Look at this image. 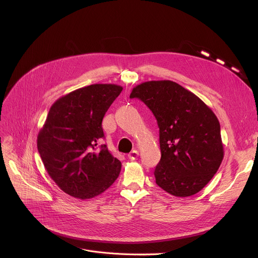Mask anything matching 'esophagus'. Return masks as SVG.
<instances>
[{"instance_id":"34e87169","label":"esophagus","mask_w":258,"mask_h":258,"mask_svg":"<svg viewBox=\"0 0 258 258\" xmlns=\"http://www.w3.org/2000/svg\"><path fill=\"white\" fill-rule=\"evenodd\" d=\"M139 156V152L137 151V150H134V151H132L128 155H127V157H128V159H131V160H135L137 157Z\"/></svg>"}]
</instances>
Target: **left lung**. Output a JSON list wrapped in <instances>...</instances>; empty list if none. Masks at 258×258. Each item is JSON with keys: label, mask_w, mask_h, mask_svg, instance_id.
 Masks as SVG:
<instances>
[{"label": "left lung", "mask_w": 258, "mask_h": 258, "mask_svg": "<svg viewBox=\"0 0 258 258\" xmlns=\"http://www.w3.org/2000/svg\"><path fill=\"white\" fill-rule=\"evenodd\" d=\"M154 114L159 127L161 159L157 185L176 197L201 191L224 158L220 125L212 110L195 94L171 81H152L133 89Z\"/></svg>", "instance_id": "obj_1"}]
</instances>
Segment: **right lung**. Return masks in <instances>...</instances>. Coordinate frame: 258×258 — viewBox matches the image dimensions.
Returning a JSON list of instances; mask_svg holds the SVG:
<instances>
[{"instance_id": "add662e5", "label": "right lung", "mask_w": 258, "mask_h": 258, "mask_svg": "<svg viewBox=\"0 0 258 258\" xmlns=\"http://www.w3.org/2000/svg\"><path fill=\"white\" fill-rule=\"evenodd\" d=\"M122 87L96 84L73 91L50 108L38 136V150L49 175L66 194L82 200L106 191L121 162L106 145L102 120Z\"/></svg>"}]
</instances>
